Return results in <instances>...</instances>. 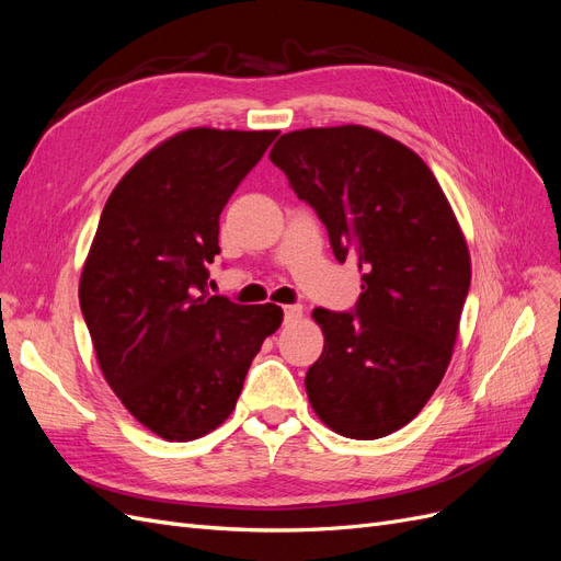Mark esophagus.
<instances>
[{
    "label": "esophagus",
    "mask_w": 561,
    "mask_h": 561,
    "mask_svg": "<svg viewBox=\"0 0 561 561\" xmlns=\"http://www.w3.org/2000/svg\"><path fill=\"white\" fill-rule=\"evenodd\" d=\"M283 313L285 322H295L301 318V307H297V304H287V307H283Z\"/></svg>",
    "instance_id": "esophagus-1"
}]
</instances>
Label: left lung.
<instances>
[{
	"label": "left lung",
	"instance_id": "8db88e82",
	"mask_svg": "<svg viewBox=\"0 0 561 561\" xmlns=\"http://www.w3.org/2000/svg\"><path fill=\"white\" fill-rule=\"evenodd\" d=\"M268 159L363 274L355 313H311L325 336L304 381L313 412L344 437L396 433L443 381L470 287L449 198L416 151L358 124L285 133Z\"/></svg>",
	"mask_w": 561,
	"mask_h": 561
}]
</instances>
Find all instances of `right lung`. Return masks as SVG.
Listing matches in <instances>:
<instances>
[{
	"instance_id": "1",
	"label": "right lung",
	"mask_w": 561,
	"mask_h": 561,
	"mask_svg": "<svg viewBox=\"0 0 561 561\" xmlns=\"http://www.w3.org/2000/svg\"><path fill=\"white\" fill-rule=\"evenodd\" d=\"M278 130L186 128L112 190L79 278L105 381L145 428L190 443L229 419L276 304L206 293L219 215Z\"/></svg>"
}]
</instances>
